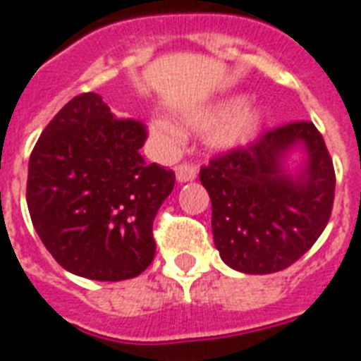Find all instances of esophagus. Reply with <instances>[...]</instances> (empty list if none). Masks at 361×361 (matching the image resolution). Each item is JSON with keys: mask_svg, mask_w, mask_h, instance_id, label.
<instances>
[{"mask_svg": "<svg viewBox=\"0 0 361 361\" xmlns=\"http://www.w3.org/2000/svg\"><path fill=\"white\" fill-rule=\"evenodd\" d=\"M198 174V170L195 164L191 163H181L176 166V180L180 181V183H183V181H191L195 180Z\"/></svg>", "mask_w": 361, "mask_h": 361, "instance_id": "1", "label": "esophagus"}]
</instances>
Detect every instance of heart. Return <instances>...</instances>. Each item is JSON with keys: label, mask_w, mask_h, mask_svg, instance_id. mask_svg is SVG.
Instances as JSON below:
<instances>
[{"label": "heart", "mask_w": 361, "mask_h": 361, "mask_svg": "<svg viewBox=\"0 0 361 361\" xmlns=\"http://www.w3.org/2000/svg\"><path fill=\"white\" fill-rule=\"evenodd\" d=\"M262 123V110L257 104L245 103L240 106V99H223L200 109L189 110L181 116V125L187 130L202 133L212 129L209 144L219 149L240 147L255 138ZM153 135L174 140L180 136L174 125L164 120L152 123Z\"/></svg>", "instance_id": "b5f03b06"}]
</instances>
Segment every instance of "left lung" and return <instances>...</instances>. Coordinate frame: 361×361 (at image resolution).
Returning <instances> with one entry per match:
<instances>
[{
  "label": "left lung",
  "instance_id": "8db88e82",
  "mask_svg": "<svg viewBox=\"0 0 361 361\" xmlns=\"http://www.w3.org/2000/svg\"><path fill=\"white\" fill-rule=\"evenodd\" d=\"M296 143L308 164L292 178L282 157ZM212 198V228L221 258L243 274L288 268L313 247L330 221L336 170L311 121L269 129L245 147L221 153L200 169Z\"/></svg>",
  "mask_w": 361,
  "mask_h": 361
}]
</instances>
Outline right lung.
<instances>
[{"instance_id": "obj_1", "label": "right lung", "mask_w": 361, "mask_h": 361, "mask_svg": "<svg viewBox=\"0 0 361 361\" xmlns=\"http://www.w3.org/2000/svg\"><path fill=\"white\" fill-rule=\"evenodd\" d=\"M136 118H118L93 92L80 93L44 127L30 157L27 209L56 262L93 281L140 275L155 257L153 219L176 176L138 153Z\"/></svg>"}]
</instances>
